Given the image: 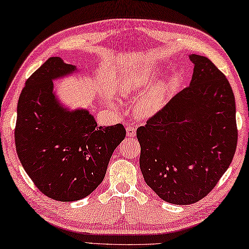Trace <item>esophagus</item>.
Masks as SVG:
<instances>
[{
    "mask_svg": "<svg viewBox=\"0 0 249 249\" xmlns=\"http://www.w3.org/2000/svg\"><path fill=\"white\" fill-rule=\"evenodd\" d=\"M126 132H127L128 137H135L136 135V127L133 124H129L127 127H126Z\"/></svg>",
    "mask_w": 249,
    "mask_h": 249,
    "instance_id": "34e87169",
    "label": "esophagus"
}]
</instances>
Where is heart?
I'll return each instance as SVG.
<instances>
[{
  "label": "heart",
  "instance_id": "1",
  "mask_svg": "<svg viewBox=\"0 0 249 249\" xmlns=\"http://www.w3.org/2000/svg\"><path fill=\"white\" fill-rule=\"evenodd\" d=\"M149 85V77L147 74L135 73L126 77L121 85V90L124 96L142 92L144 87ZM164 98V91L162 88L151 89L139 103V111L146 116H151L159 111L162 107Z\"/></svg>",
  "mask_w": 249,
  "mask_h": 249
}]
</instances>
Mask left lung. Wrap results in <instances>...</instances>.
I'll use <instances>...</instances> for the list:
<instances>
[{"label": "left lung", "mask_w": 249, "mask_h": 249, "mask_svg": "<svg viewBox=\"0 0 249 249\" xmlns=\"http://www.w3.org/2000/svg\"><path fill=\"white\" fill-rule=\"evenodd\" d=\"M188 87L137 129L144 182L161 199L191 205L218 184L237 144L236 107L224 74L192 54Z\"/></svg>", "instance_id": "1"}]
</instances>
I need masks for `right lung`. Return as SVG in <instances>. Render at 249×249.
<instances>
[{
	"instance_id": "obj_1",
	"label": "right lung",
	"mask_w": 249,
	"mask_h": 249,
	"mask_svg": "<svg viewBox=\"0 0 249 249\" xmlns=\"http://www.w3.org/2000/svg\"><path fill=\"white\" fill-rule=\"evenodd\" d=\"M74 71L76 66L61 57H50L27 79L17 106L18 158L39 191L57 201L90 195L126 135L122 124L98 126L88 110L63 107L53 80Z\"/></svg>"
}]
</instances>
